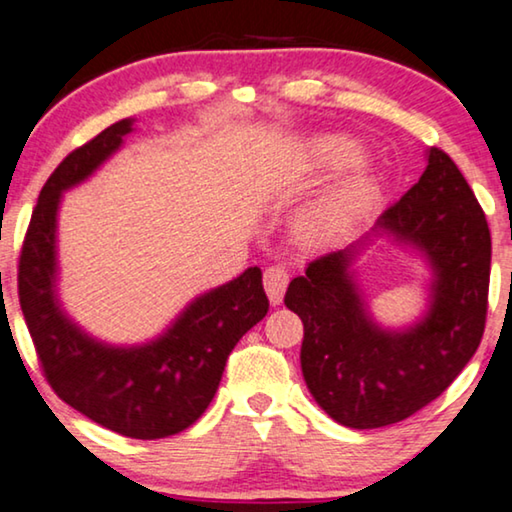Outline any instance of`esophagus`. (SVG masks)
Returning <instances> with one entry per match:
<instances>
[{
  "mask_svg": "<svg viewBox=\"0 0 512 512\" xmlns=\"http://www.w3.org/2000/svg\"><path fill=\"white\" fill-rule=\"evenodd\" d=\"M289 285V273L285 266H269V269L264 271V289L266 294H269V301L273 305H280L282 303V296H285V289Z\"/></svg>",
  "mask_w": 512,
  "mask_h": 512,
  "instance_id": "1",
  "label": "esophagus"
}]
</instances>
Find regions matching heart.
Here are the masks:
<instances>
[{"label": "heart", "mask_w": 512, "mask_h": 512, "mask_svg": "<svg viewBox=\"0 0 512 512\" xmlns=\"http://www.w3.org/2000/svg\"><path fill=\"white\" fill-rule=\"evenodd\" d=\"M361 154L358 144L347 135H324L312 144L310 151V160L312 167L319 172L326 170H340ZM375 193V183L365 172H356L352 177H347L342 183H338V188L326 197L322 207L317 211L319 220H338L345 216H352V213L361 211L368 200Z\"/></svg>", "instance_id": "obj_1"}]
</instances>
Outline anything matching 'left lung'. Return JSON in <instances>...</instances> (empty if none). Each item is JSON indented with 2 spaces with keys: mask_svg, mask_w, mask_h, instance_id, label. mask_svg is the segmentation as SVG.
I'll use <instances>...</instances> for the list:
<instances>
[{
  "mask_svg": "<svg viewBox=\"0 0 512 512\" xmlns=\"http://www.w3.org/2000/svg\"><path fill=\"white\" fill-rule=\"evenodd\" d=\"M375 230L430 262L423 322L407 331L372 322L349 273L356 246L312 259L285 294L303 322L301 370L312 398L356 430L400 423L453 384L483 338L490 289V227L446 151H427L421 179L381 213Z\"/></svg>",
  "mask_w": 512,
  "mask_h": 512,
  "instance_id": "left-lung-1",
  "label": "left lung"
}]
</instances>
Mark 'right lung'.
Returning <instances> with one entry per match:
<instances>
[{"label":"right lung","mask_w":512,"mask_h":512,"mask_svg":"<svg viewBox=\"0 0 512 512\" xmlns=\"http://www.w3.org/2000/svg\"><path fill=\"white\" fill-rule=\"evenodd\" d=\"M133 131L131 119L71 151L50 174L29 220L18 264V296L38 363L61 400L131 439H163L193 425L218 391L227 356L262 322L269 299L250 266L195 299L158 340L110 347L82 333L55 294L57 209L66 188L85 181Z\"/></svg>","instance_id":"right-lung-1"}]
</instances>
